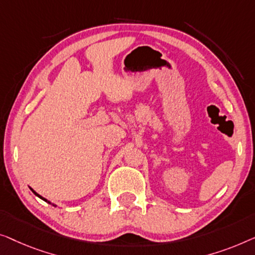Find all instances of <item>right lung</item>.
Instances as JSON below:
<instances>
[{"label": "right lung", "instance_id": "right-lung-1", "mask_svg": "<svg viewBox=\"0 0 255 255\" xmlns=\"http://www.w3.org/2000/svg\"><path fill=\"white\" fill-rule=\"evenodd\" d=\"M31 191H32V192H33V193H34V194H35V195H37V196H39V198H40V199H42V200H44V201H46V202H48V203H51V202H49V201H47V200H46V199H44V198H42V196H40V195H39V194H38V193H37V192H34V191H33V189H32V188H31Z\"/></svg>", "mask_w": 255, "mask_h": 255}]
</instances>
